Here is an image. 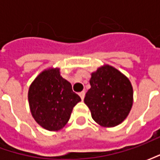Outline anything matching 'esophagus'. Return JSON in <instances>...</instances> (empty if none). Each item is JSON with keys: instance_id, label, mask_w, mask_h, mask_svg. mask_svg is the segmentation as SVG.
I'll use <instances>...</instances> for the list:
<instances>
[{"instance_id": "obj_1", "label": "esophagus", "mask_w": 160, "mask_h": 160, "mask_svg": "<svg viewBox=\"0 0 160 160\" xmlns=\"http://www.w3.org/2000/svg\"><path fill=\"white\" fill-rule=\"evenodd\" d=\"M79 95H80V97H81V99H82V100H83V98H84V96H85V92H84V91H83V92H79Z\"/></svg>"}]
</instances>
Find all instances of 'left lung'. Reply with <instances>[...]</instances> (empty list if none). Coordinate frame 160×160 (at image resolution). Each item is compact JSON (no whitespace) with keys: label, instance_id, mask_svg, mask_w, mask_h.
I'll use <instances>...</instances> for the list:
<instances>
[{"label":"left lung","instance_id":"left-lung-1","mask_svg":"<svg viewBox=\"0 0 160 160\" xmlns=\"http://www.w3.org/2000/svg\"><path fill=\"white\" fill-rule=\"evenodd\" d=\"M90 84L84 103L92 119L104 127L121 124L132 106L133 92L129 79L113 67L105 65L92 73Z\"/></svg>","mask_w":160,"mask_h":160}]
</instances>
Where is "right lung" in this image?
<instances>
[{
	"label": "right lung",
	"instance_id": "obj_1",
	"mask_svg": "<svg viewBox=\"0 0 160 160\" xmlns=\"http://www.w3.org/2000/svg\"><path fill=\"white\" fill-rule=\"evenodd\" d=\"M81 98L73 92L71 83L58 68L42 71L31 83L28 102L34 120L44 129L58 131L70 118L73 108Z\"/></svg>",
	"mask_w": 160,
	"mask_h": 160
}]
</instances>
